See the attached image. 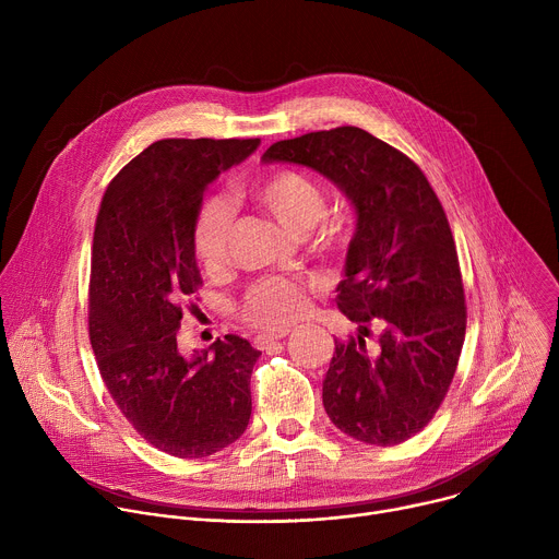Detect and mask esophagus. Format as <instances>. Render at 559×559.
I'll list each match as a JSON object with an SVG mask.
<instances>
[{
  "instance_id": "34e87169",
  "label": "esophagus",
  "mask_w": 559,
  "mask_h": 559,
  "mask_svg": "<svg viewBox=\"0 0 559 559\" xmlns=\"http://www.w3.org/2000/svg\"><path fill=\"white\" fill-rule=\"evenodd\" d=\"M289 332L285 330V332H276V334H259L257 338H254V345L259 347V349H267L272 343H276V341H281V338H285Z\"/></svg>"
}]
</instances>
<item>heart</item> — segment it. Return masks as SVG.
Masks as SVG:
<instances>
[{"instance_id": "obj_1", "label": "heart", "mask_w": 559, "mask_h": 559, "mask_svg": "<svg viewBox=\"0 0 559 559\" xmlns=\"http://www.w3.org/2000/svg\"><path fill=\"white\" fill-rule=\"evenodd\" d=\"M250 197L265 207L289 231L305 234L318 223L316 243L325 252H345L352 241V221L343 214L323 216L328 201L323 188L313 177L294 168H281L261 177ZM231 229V207L218 199H205L194 218L192 246L203 270L216 272L227 263V246ZM307 309V285L289 276H267L257 281L238 302L241 321L283 332Z\"/></svg>"}]
</instances>
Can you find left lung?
I'll use <instances>...</instances> for the list:
<instances>
[{"mask_svg":"<svg viewBox=\"0 0 559 559\" xmlns=\"http://www.w3.org/2000/svg\"><path fill=\"white\" fill-rule=\"evenodd\" d=\"M263 162L307 166L334 181L358 214L338 309L369 336L336 341L323 380L330 420L347 436L393 447L423 431L455 376L466 332L455 241L425 173L356 126L276 141Z\"/></svg>","mask_w":559,"mask_h":559,"instance_id":"8db88e82","label":"left lung"}]
</instances>
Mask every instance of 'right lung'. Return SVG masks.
Returning <instances> with one entry per match:
<instances>
[{"label": "right lung", "mask_w": 559, "mask_h": 559, "mask_svg": "<svg viewBox=\"0 0 559 559\" xmlns=\"http://www.w3.org/2000/svg\"><path fill=\"white\" fill-rule=\"evenodd\" d=\"M259 139H162L110 181L95 223L88 332L99 373L134 431L175 457H205L243 436L261 356L227 334L186 358L183 307L203 285L192 227L207 183ZM194 307V302H190Z\"/></svg>", "instance_id": "obj_1"}]
</instances>
